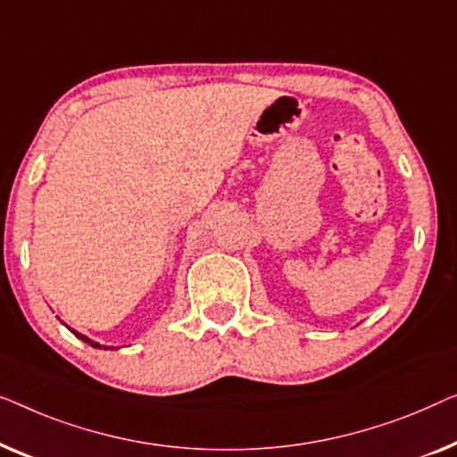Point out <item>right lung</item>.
Segmentation results:
<instances>
[{
	"label": "right lung",
	"mask_w": 457,
	"mask_h": 457,
	"mask_svg": "<svg viewBox=\"0 0 457 457\" xmlns=\"http://www.w3.org/2000/svg\"><path fill=\"white\" fill-rule=\"evenodd\" d=\"M70 331H72V333H74V336H76V337H79V339H82V342L91 344V345H93V348H105V350H107V345H101V344H97V342H93V339H88L87 336H82V333H79V331H74V329H70Z\"/></svg>",
	"instance_id": "add662e5"
}]
</instances>
